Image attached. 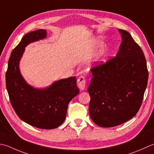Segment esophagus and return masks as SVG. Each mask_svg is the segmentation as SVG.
I'll list each match as a JSON object with an SVG mask.
<instances>
[{"label": "esophagus", "instance_id": "esophagus-1", "mask_svg": "<svg viewBox=\"0 0 154 154\" xmlns=\"http://www.w3.org/2000/svg\"><path fill=\"white\" fill-rule=\"evenodd\" d=\"M77 84L80 90H84L86 84V80L84 76H80L77 80Z\"/></svg>", "mask_w": 154, "mask_h": 154}]
</instances>
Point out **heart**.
I'll use <instances>...</instances> for the list:
<instances>
[{
  "instance_id": "b5f03b06",
  "label": "heart",
  "mask_w": 154,
  "mask_h": 154,
  "mask_svg": "<svg viewBox=\"0 0 154 154\" xmlns=\"http://www.w3.org/2000/svg\"><path fill=\"white\" fill-rule=\"evenodd\" d=\"M98 45V41L96 40H92L89 44V46H88V49L90 51H92V50L95 48V47ZM103 54V50L102 48H100V50H98V52H96V58L97 60L100 59V58L102 57V55Z\"/></svg>"
}]
</instances>
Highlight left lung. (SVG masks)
I'll return each instance as SVG.
<instances>
[{
    "mask_svg": "<svg viewBox=\"0 0 154 154\" xmlns=\"http://www.w3.org/2000/svg\"><path fill=\"white\" fill-rule=\"evenodd\" d=\"M118 30L122 41L116 56L90 70L89 113L92 121L103 128L116 126L136 115L148 80L142 48L129 32Z\"/></svg>",
    "mask_w": 154,
    "mask_h": 154,
    "instance_id": "1",
    "label": "left lung"
}]
</instances>
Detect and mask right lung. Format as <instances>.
Here are the masks:
<instances>
[{"instance_id": "right-lung-1", "label": "right lung", "mask_w": 154, "mask_h": 154, "mask_svg": "<svg viewBox=\"0 0 154 154\" xmlns=\"http://www.w3.org/2000/svg\"><path fill=\"white\" fill-rule=\"evenodd\" d=\"M46 30L27 33L12 51L6 72V86L12 108L22 120L40 129H54L65 120L69 102L78 93L76 77L54 82L48 88L36 89L26 83L19 70V62L29 44L45 38Z\"/></svg>"}]
</instances>
